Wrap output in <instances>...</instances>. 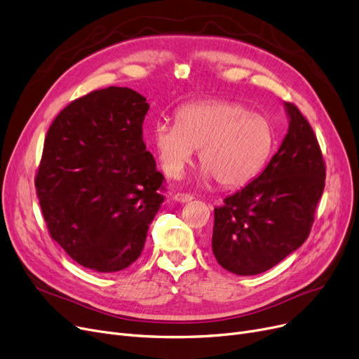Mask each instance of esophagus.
<instances>
[{"label": "esophagus", "instance_id": "34e87169", "mask_svg": "<svg viewBox=\"0 0 359 359\" xmlns=\"http://www.w3.org/2000/svg\"><path fill=\"white\" fill-rule=\"evenodd\" d=\"M175 199L177 202H180V204H186V202H191L194 198H192V195H188V194H176Z\"/></svg>", "mask_w": 359, "mask_h": 359}]
</instances>
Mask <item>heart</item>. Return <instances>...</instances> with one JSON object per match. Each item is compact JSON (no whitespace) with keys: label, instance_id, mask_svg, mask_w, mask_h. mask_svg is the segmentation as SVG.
I'll return each instance as SVG.
<instances>
[{"label":"heart","instance_id":"obj_1","mask_svg":"<svg viewBox=\"0 0 359 359\" xmlns=\"http://www.w3.org/2000/svg\"><path fill=\"white\" fill-rule=\"evenodd\" d=\"M151 135L168 176L179 177L199 149L201 179L214 177L223 188H239L257 177L276 145L266 117L229 101L186 104L177 111V123L157 121Z\"/></svg>","mask_w":359,"mask_h":359}]
</instances>
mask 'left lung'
I'll return each instance as SVG.
<instances>
[{"label": "left lung", "mask_w": 359, "mask_h": 359, "mask_svg": "<svg viewBox=\"0 0 359 359\" xmlns=\"http://www.w3.org/2000/svg\"><path fill=\"white\" fill-rule=\"evenodd\" d=\"M285 110L289 129L267 167L214 210L212 254L233 274L273 269L306 241L314 223L325 165L298 107L285 102Z\"/></svg>", "instance_id": "1"}]
</instances>
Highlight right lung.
I'll return each mask as SVG.
<instances>
[{
	"instance_id": "add662e5",
	"label": "right lung",
	"mask_w": 359,
	"mask_h": 359,
	"mask_svg": "<svg viewBox=\"0 0 359 359\" xmlns=\"http://www.w3.org/2000/svg\"><path fill=\"white\" fill-rule=\"evenodd\" d=\"M147 98L110 86L73 101L46 135L35 186L51 238L97 273L128 269L142 254L164 196L163 175L142 139Z\"/></svg>"
}]
</instances>
